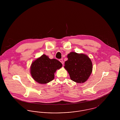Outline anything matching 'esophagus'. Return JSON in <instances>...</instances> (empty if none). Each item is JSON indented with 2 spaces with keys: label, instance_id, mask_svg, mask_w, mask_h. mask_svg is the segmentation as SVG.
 <instances>
[{
  "label": "esophagus",
  "instance_id": "esophagus-1",
  "mask_svg": "<svg viewBox=\"0 0 120 120\" xmlns=\"http://www.w3.org/2000/svg\"><path fill=\"white\" fill-rule=\"evenodd\" d=\"M59 61L61 62V63H62V64L63 65V63H64V62H63V59H60L59 60Z\"/></svg>",
  "mask_w": 120,
  "mask_h": 120
}]
</instances>
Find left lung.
<instances>
[{
  "instance_id": "8db88e82",
  "label": "left lung",
  "mask_w": 120,
  "mask_h": 120,
  "mask_svg": "<svg viewBox=\"0 0 120 120\" xmlns=\"http://www.w3.org/2000/svg\"><path fill=\"white\" fill-rule=\"evenodd\" d=\"M68 57L64 68L68 71L71 79L76 83L85 82L92 71L90 59L85 54H78L75 52H71Z\"/></svg>"
}]
</instances>
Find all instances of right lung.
Instances as JSON below:
<instances>
[{"label": "right lung", "mask_w": 120, "mask_h": 120, "mask_svg": "<svg viewBox=\"0 0 120 120\" xmlns=\"http://www.w3.org/2000/svg\"><path fill=\"white\" fill-rule=\"evenodd\" d=\"M56 59H50L44 54L33 62L30 68L32 77L40 84H46L54 79V73L62 67Z\"/></svg>", "instance_id": "add662e5"}]
</instances>
